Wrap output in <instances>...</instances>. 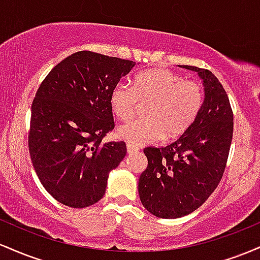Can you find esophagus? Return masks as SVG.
<instances>
[{
	"label": "esophagus",
	"mask_w": 260,
	"mask_h": 260,
	"mask_svg": "<svg viewBox=\"0 0 260 260\" xmlns=\"http://www.w3.org/2000/svg\"><path fill=\"white\" fill-rule=\"evenodd\" d=\"M127 151H128V154L137 153V151H138V148L134 147V145H132V144H127Z\"/></svg>",
	"instance_id": "esophagus-1"
}]
</instances>
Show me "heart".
Segmentation results:
<instances>
[{
    "label": "heart",
    "instance_id": "b5f03b06",
    "mask_svg": "<svg viewBox=\"0 0 260 260\" xmlns=\"http://www.w3.org/2000/svg\"><path fill=\"white\" fill-rule=\"evenodd\" d=\"M140 103L149 104L145 118L133 120L117 128V137L132 145H145L162 138L176 139L193 126L201 112L204 90L196 80L165 70L140 72L133 85L117 83L110 92V107L122 121L129 120Z\"/></svg>",
    "mask_w": 260,
    "mask_h": 260
}]
</instances>
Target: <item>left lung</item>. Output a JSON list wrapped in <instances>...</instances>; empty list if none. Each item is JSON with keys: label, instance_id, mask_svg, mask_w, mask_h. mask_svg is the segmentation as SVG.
Masks as SVG:
<instances>
[{"label": "left lung", "instance_id": "8db88e82", "mask_svg": "<svg viewBox=\"0 0 260 260\" xmlns=\"http://www.w3.org/2000/svg\"><path fill=\"white\" fill-rule=\"evenodd\" d=\"M180 67L198 73L204 101L193 126L177 140L144 149L148 168L139 177V198L149 213L161 219L188 215L216 189L234 133V113L219 79L208 70Z\"/></svg>", "mask_w": 260, "mask_h": 260}]
</instances>
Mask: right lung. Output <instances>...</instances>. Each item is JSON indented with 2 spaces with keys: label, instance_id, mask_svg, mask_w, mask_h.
<instances>
[{
  "label": "right lung",
  "instance_id": "1",
  "mask_svg": "<svg viewBox=\"0 0 260 260\" xmlns=\"http://www.w3.org/2000/svg\"><path fill=\"white\" fill-rule=\"evenodd\" d=\"M136 66L129 59L79 51L52 68L31 105L28 143L45 189L71 208L105 194L110 171L127 154L124 142L103 143L113 129L110 92Z\"/></svg>",
  "mask_w": 260,
  "mask_h": 260
}]
</instances>
